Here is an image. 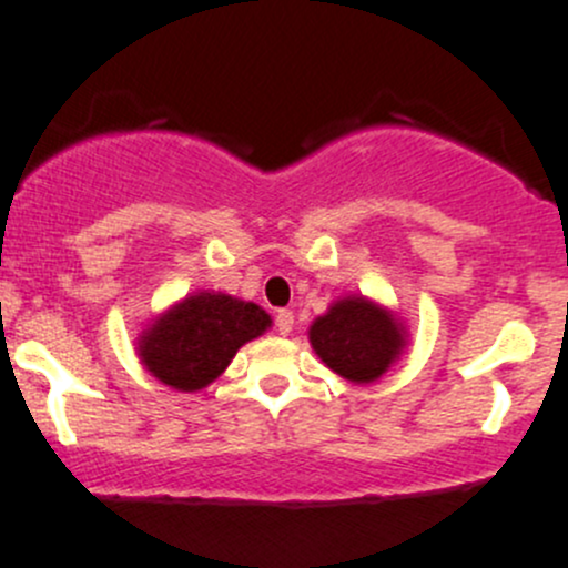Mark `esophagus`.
Instances as JSON below:
<instances>
[{
  "mask_svg": "<svg viewBox=\"0 0 568 568\" xmlns=\"http://www.w3.org/2000/svg\"><path fill=\"white\" fill-rule=\"evenodd\" d=\"M292 325H295V314L290 312V308H278V314H276V331L278 334H290L292 331Z\"/></svg>",
  "mask_w": 568,
  "mask_h": 568,
  "instance_id": "esophagus-1",
  "label": "esophagus"
}]
</instances>
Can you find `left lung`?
<instances>
[{
  "instance_id": "1",
  "label": "left lung",
  "mask_w": 568,
  "mask_h": 568,
  "mask_svg": "<svg viewBox=\"0 0 568 568\" xmlns=\"http://www.w3.org/2000/svg\"><path fill=\"white\" fill-rule=\"evenodd\" d=\"M312 347L342 378L369 384L381 378L403 347V331L389 312L364 297H345L308 331Z\"/></svg>"
}]
</instances>
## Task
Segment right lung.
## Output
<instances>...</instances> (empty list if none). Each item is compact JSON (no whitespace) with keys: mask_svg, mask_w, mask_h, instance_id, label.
<instances>
[{"mask_svg":"<svg viewBox=\"0 0 568 568\" xmlns=\"http://www.w3.org/2000/svg\"><path fill=\"white\" fill-rule=\"evenodd\" d=\"M271 325L265 308L232 295L199 292L156 320L140 339L143 364L182 392L204 389L217 378L245 342Z\"/></svg>","mask_w":568,"mask_h":568,"instance_id":"add662e5","label":"right lung"}]
</instances>
